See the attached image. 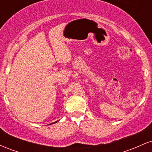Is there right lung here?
Returning a JSON list of instances; mask_svg holds the SVG:
<instances>
[{"label": "right lung", "mask_w": 152, "mask_h": 152, "mask_svg": "<svg viewBox=\"0 0 152 152\" xmlns=\"http://www.w3.org/2000/svg\"><path fill=\"white\" fill-rule=\"evenodd\" d=\"M57 122H58V121H55V122H53V123H57ZM53 123H52V124H53Z\"/></svg>", "instance_id": "obj_1"}]
</instances>
